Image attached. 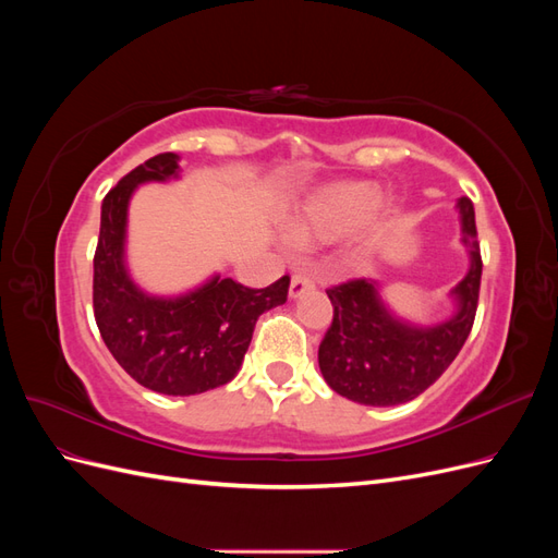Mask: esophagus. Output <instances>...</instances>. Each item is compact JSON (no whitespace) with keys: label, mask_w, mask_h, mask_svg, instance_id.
<instances>
[{"label":"esophagus","mask_w":558,"mask_h":558,"mask_svg":"<svg viewBox=\"0 0 558 558\" xmlns=\"http://www.w3.org/2000/svg\"><path fill=\"white\" fill-rule=\"evenodd\" d=\"M310 291H314V279H310L307 275H293L289 295H291L293 300H298V298H302V295L310 293Z\"/></svg>","instance_id":"esophagus-1"}]
</instances>
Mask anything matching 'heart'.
Segmentation results:
<instances>
[{
  "label": "heart",
  "instance_id": "obj_1",
  "mask_svg": "<svg viewBox=\"0 0 558 558\" xmlns=\"http://www.w3.org/2000/svg\"><path fill=\"white\" fill-rule=\"evenodd\" d=\"M391 214V202L377 199L375 183L340 181L316 193L289 226V240L298 248L328 244L353 230V251L367 253L375 244L384 221Z\"/></svg>",
  "mask_w": 558,
  "mask_h": 558
}]
</instances>
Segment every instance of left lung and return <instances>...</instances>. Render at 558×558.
I'll return each mask as SVG.
<instances>
[{
    "instance_id": "1",
    "label": "left lung",
    "mask_w": 558,
    "mask_h": 558,
    "mask_svg": "<svg viewBox=\"0 0 558 558\" xmlns=\"http://www.w3.org/2000/svg\"><path fill=\"white\" fill-rule=\"evenodd\" d=\"M456 207L470 269L451 291L459 310L445 324L418 328L396 318L384 307L377 281L351 279L326 291L335 312L318 347V367L335 393L373 408H391L424 393L459 356L475 324L482 256L475 207L470 197H461Z\"/></svg>"
}]
</instances>
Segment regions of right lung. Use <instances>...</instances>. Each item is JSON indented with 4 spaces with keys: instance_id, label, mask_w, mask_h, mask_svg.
Listing matches in <instances>:
<instances>
[{
    "instance_id": "1",
    "label": "right lung",
    "mask_w": 558,
    "mask_h": 558,
    "mask_svg": "<svg viewBox=\"0 0 558 558\" xmlns=\"http://www.w3.org/2000/svg\"><path fill=\"white\" fill-rule=\"evenodd\" d=\"M174 177L179 156L160 154L107 193L93 260V310L111 356L134 381L165 396H195L238 375L258 316L283 305L291 277L246 289L216 275L179 298L144 293L125 267L128 205L140 183Z\"/></svg>"
}]
</instances>
